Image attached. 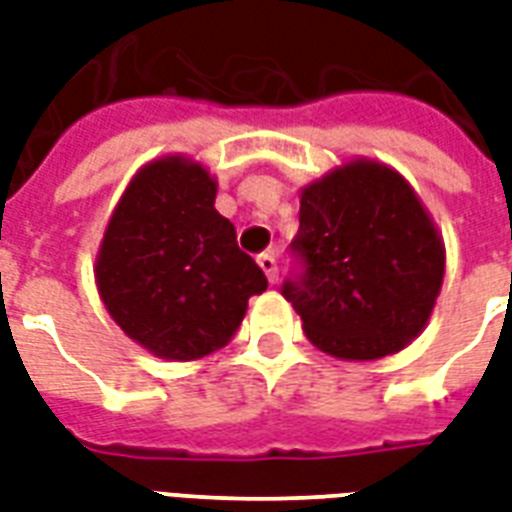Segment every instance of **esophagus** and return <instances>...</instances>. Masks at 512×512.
<instances>
[{
	"label": "esophagus",
	"mask_w": 512,
	"mask_h": 512,
	"mask_svg": "<svg viewBox=\"0 0 512 512\" xmlns=\"http://www.w3.org/2000/svg\"><path fill=\"white\" fill-rule=\"evenodd\" d=\"M257 266L266 271V277H268V282H271V285L277 282L279 268H277V257H274V252H263V255L257 257Z\"/></svg>",
	"instance_id": "1"
}]
</instances>
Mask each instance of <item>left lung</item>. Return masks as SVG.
Instances as JSON below:
<instances>
[{
  "mask_svg": "<svg viewBox=\"0 0 512 512\" xmlns=\"http://www.w3.org/2000/svg\"><path fill=\"white\" fill-rule=\"evenodd\" d=\"M296 268L282 296L312 345L337 359L397 354L428 323L444 246L395 169L354 161L301 191Z\"/></svg>",
  "mask_w": 512,
  "mask_h": 512,
  "instance_id": "obj_1",
  "label": "left lung"
}]
</instances>
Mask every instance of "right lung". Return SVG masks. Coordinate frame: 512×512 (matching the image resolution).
I'll use <instances>...</instances> for the list:
<instances>
[{
	"label": "right lung",
	"mask_w": 512,
	"mask_h": 512,
	"mask_svg": "<svg viewBox=\"0 0 512 512\" xmlns=\"http://www.w3.org/2000/svg\"><path fill=\"white\" fill-rule=\"evenodd\" d=\"M213 200L216 180L200 164L153 161L128 183L98 252L95 279L109 315L164 359L219 351L249 299L268 288Z\"/></svg>",
	"instance_id": "1"
}]
</instances>
